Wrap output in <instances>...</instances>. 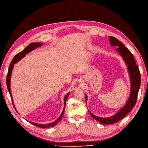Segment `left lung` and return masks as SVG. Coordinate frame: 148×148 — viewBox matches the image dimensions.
I'll use <instances>...</instances> for the list:
<instances>
[{
    "mask_svg": "<svg viewBox=\"0 0 148 148\" xmlns=\"http://www.w3.org/2000/svg\"><path fill=\"white\" fill-rule=\"evenodd\" d=\"M109 40L111 46H115L118 47L117 49V51L122 57L125 63L127 65L130 78L131 89L130 94L126 104L117 113L111 116V117L106 118L97 117V116L92 114L90 111L88 110L89 113L90 114L91 116L94 119L96 120L99 123L104 125L113 124L119 122V121L124 118L131 111V110L133 108L134 106L136 104L138 91L141 84V75L140 70H139L138 65L136 64L135 58H134L131 52L127 47H125L123 44L119 41L117 38L113 36H109ZM85 97H86V102H87L88 96L86 95Z\"/></svg>",
    "mask_w": 148,
    "mask_h": 148,
    "instance_id": "8db88e82",
    "label": "left lung"
}]
</instances>
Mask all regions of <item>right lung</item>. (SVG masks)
Segmentation results:
<instances>
[{
	"mask_svg": "<svg viewBox=\"0 0 148 148\" xmlns=\"http://www.w3.org/2000/svg\"><path fill=\"white\" fill-rule=\"evenodd\" d=\"M42 43L39 42H32L31 43L29 46H28L26 47L24 50H23L22 51H21L20 52H19L18 53H17L16 55H15V56L13 57V59L11 62V64L10 65L9 68H8V73H7V89L8 91L10 93V95L12 99V101L13 103V106L14 107V108L16 109L14 103H13V98H12V92H11V89H10V79H11V75H12V70L13 69V66H14V64L17 63L18 62H19L21 59H23V58L26 55L28 54V53H29L30 52H31L32 51L34 50L35 49H36L37 47H39L40 46H42ZM70 94V92H69L68 94H66L65 95V96L64 97V108L63 109V111H62V114H60V115L59 116V117L56 120H55L54 122L52 123H46V124H39V123H34L32 122H29V121L27 120L28 122H29L30 123H31L32 125H34L36 127H38L39 128H49V127H54L55 125H56L58 123H59L60 121L61 120L62 117H63V115L64 113V110L65 109V104H66V101L67 98H68L69 95Z\"/></svg>",
	"mask_w": 148,
	"mask_h": 148,
	"instance_id": "add662e5",
	"label": "right lung"
}]
</instances>
